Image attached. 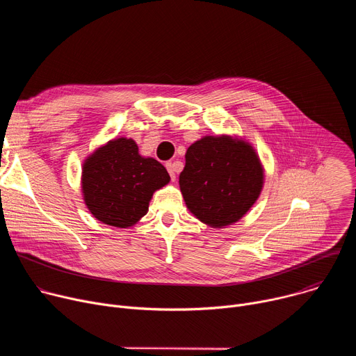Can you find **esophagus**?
I'll use <instances>...</instances> for the list:
<instances>
[{
	"mask_svg": "<svg viewBox=\"0 0 356 356\" xmlns=\"http://www.w3.org/2000/svg\"><path fill=\"white\" fill-rule=\"evenodd\" d=\"M166 169H168V172H169L172 180H176V173H177L179 169H180L179 165H177L176 162H168V163H166Z\"/></svg>",
	"mask_w": 356,
	"mask_h": 356,
	"instance_id": "1",
	"label": "esophagus"
}]
</instances>
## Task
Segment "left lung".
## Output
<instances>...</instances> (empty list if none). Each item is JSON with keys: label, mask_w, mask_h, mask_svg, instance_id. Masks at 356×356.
<instances>
[{"label": "left lung", "mask_w": 356, "mask_h": 356, "mask_svg": "<svg viewBox=\"0 0 356 356\" xmlns=\"http://www.w3.org/2000/svg\"><path fill=\"white\" fill-rule=\"evenodd\" d=\"M187 209L210 227L241 220L264 186V169L253 147L231 136H204L186 152L179 177Z\"/></svg>", "instance_id": "1"}]
</instances>
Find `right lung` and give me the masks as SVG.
I'll return each mask as SVG.
<instances>
[{
	"label": "right lung",
	"mask_w": 356,
	"mask_h": 356,
	"mask_svg": "<svg viewBox=\"0 0 356 356\" xmlns=\"http://www.w3.org/2000/svg\"><path fill=\"white\" fill-rule=\"evenodd\" d=\"M169 180L161 162L139 155L135 140L118 138L86 159L81 184L86 206L98 221L127 228L147 213L155 190Z\"/></svg>",
	"instance_id": "add662e5"
}]
</instances>
